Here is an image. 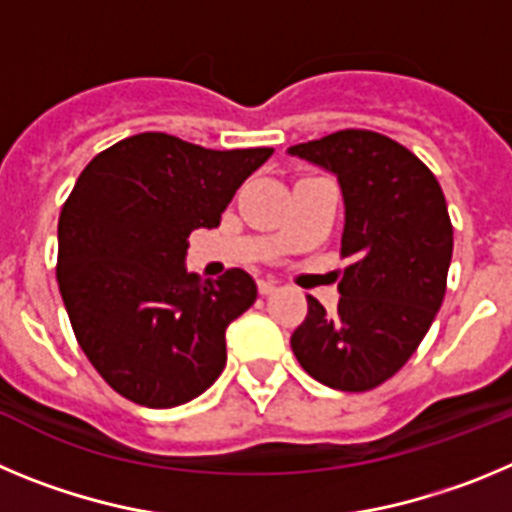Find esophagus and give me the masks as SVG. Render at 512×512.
<instances>
[{
    "instance_id": "obj_1",
    "label": "esophagus",
    "mask_w": 512,
    "mask_h": 512,
    "mask_svg": "<svg viewBox=\"0 0 512 512\" xmlns=\"http://www.w3.org/2000/svg\"><path fill=\"white\" fill-rule=\"evenodd\" d=\"M277 289V282L274 279H259V292L261 295H271Z\"/></svg>"
}]
</instances>
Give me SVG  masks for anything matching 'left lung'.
<instances>
[{"mask_svg": "<svg viewBox=\"0 0 512 512\" xmlns=\"http://www.w3.org/2000/svg\"><path fill=\"white\" fill-rule=\"evenodd\" d=\"M338 176L346 202L333 315L307 297L289 343L312 379L366 392L395 377L446 295L454 228L433 171L397 140L348 128L289 148Z\"/></svg>", "mask_w": 512, "mask_h": 512, "instance_id": "left-lung-1", "label": "left lung"}]
</instances>
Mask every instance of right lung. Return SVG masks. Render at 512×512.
<instances>
[{
  "label": "right lung",
  "mask_w": 512,
  "mask_h": 512,
  "mask_svg": "<svg viewBox=\"0 0 512 512\" xmlns=\"http://www.w3.org/2000/svg\"><path fill=\"white\" fill-rule=\"evenodd\" d=\"M271 153L130 135L97 153L63 202L56 279L71 328L99 377L135 405L176 408L223 372L225 328L256 284L243 269L187 274V238L220 225Z\"/></svg>",
  "instance_id": "add662e5"
}]
</instances>
